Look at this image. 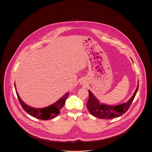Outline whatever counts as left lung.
<instances>
[{"label": "left lung", "instance_id": "8db88e82", "mask_svg": "<svg viewBox=\"0 0 152 152\" xmlns=\"http://www.w3.org/2000/svg\"><path fill=\"white\" fill-rule=\"evenodd\" d=\"M138 89V83L134 94L130 99L125 103L116 106L100 103L94 94L89 90V99L87 102V109L91 115L101 119H110L122 116L129 108L137 92Z\"/></svg>", "mask_w": 152, "mask_h": 152}]
</instances>
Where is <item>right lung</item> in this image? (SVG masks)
<instances>
[{
	"label": "right lung",
	"mask_w": 152,
	"mask_h": 152,
	"mask_svg": "<svg viewBox=\"0 0 152 152\" xmlns=\"http://www.w3.org/2000/svg\"><path fill=\"white\" fill-rule=\"evenodd\" d=\"M15 88L16 90V93L18 96V99L20 102V104L23 109L28 113L35 118L40 120H48L49 119H53L57 117L60 113V110L62 108L64 104L65 100L69 96V92H67L63 95L58 101L54 104L48 106V107H45L43 108H35L29 107L27 104L22 101V99L19 97L18 93L16 91V85L15 83Z\"/></svg>",
	"instance_id": "obj_1"
}]
</instances>
